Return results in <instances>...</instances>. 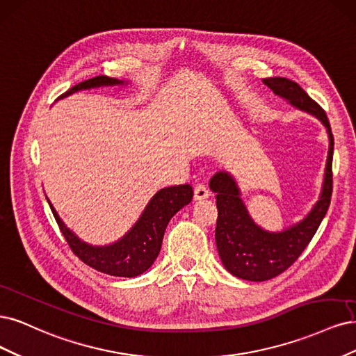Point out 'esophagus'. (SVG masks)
<instances>
[{"label": "esophagus", "mask_w": 356, "mask_h": 356, "mask_svg": "<svg viewBox=\"0 0 356 356\" xmlns=\"http://www.w3.org/2000/svg\"><path fill=\"white\" fill-rule=\"evenodd\" d=\"M209 195H210L209 188L205 186V185H202V183H200V185H197V186H195V189H193V197H195V200H197V201L209 198Z\"/></svg>", "instance_id": "esophagus-1"}]
</instances>
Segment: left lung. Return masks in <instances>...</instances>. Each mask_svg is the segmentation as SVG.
<instances>
[{
	"label": "left lung",
	"instance_id": "8db88e82",
	"mask_svg": "<svg viewBox=\"0 0 356 356\" xmlns=\"http://www.w3.org/2000/svg\"><path fill=\"white\" fill-rule=\"evenodd\" d=\"M263 83L293 108L319 120L327 130L330 145L318 201L302 220L282 231H266L251 219L244 201L241 200L238 183L229 171L220 170L211 177L210 189L216 192V205L219 210L216 245L220 260L234 277L256 282L275 278L289 269L311 243L330 207L334 152V137L324 109L309 97L299 84L281 76L266 78Z\"/></svg>",
	"mask_w": 356,
	"mask_h": 356
}]
</instances>
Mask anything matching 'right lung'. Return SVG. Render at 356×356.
Returning a JSON list of instances; mask_svg holds the SVG:
<instances>
[{"label":"right lung","mask_w":356,"mask_h":356,"mask_svg":"<svg viewBox=\"0 0 356 356\" xmlns=\"http://www.w3.org/2000/svg\"><path fill=\"white\" fill-rule=\"evenodd\" d=\"M127 84L130 83L124 81V79L100 75L74 86L59 99H65L83 90ZM192 197L193 191L191 185L159 189L151 198V201L147 202L143 213L130 227V231H127V234L115 241V243L106 245H93L83 241L63 223L49 198L47 201L67 244H70L71 250L86 265L99 272L112 275V277L134 278L139 277V275L154 265L155 259L159 254V250H161L168 222L179 210H181L192 201Z\"/></svg>","instance_id":"obj_1"}]
</instances>
